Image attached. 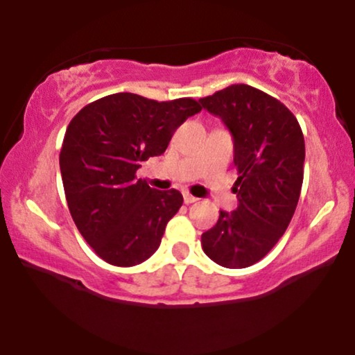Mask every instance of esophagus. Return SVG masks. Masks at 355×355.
Returning a JSON list of instances; mask_svg holds the SVG:
<instances>
[{"label": "esophagus", "mask_w": 355, "mask_h": 355, "mask_svg": "<svg viewBox=\"0 0 355 355\" xmlns=\"http://www.w3.org/2000/svg\"><path fill=\"white\" fill-rule=\"evenodd\" d=\"M183 200H185L187 205H189V203L197 202V197H193V195H190L189 191H185V193H183Z\"/></svg>", "instance_id": "1"}]
</instances>
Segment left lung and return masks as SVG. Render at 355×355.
<instances>
[{"mask_svg": "<svg viewBox=\"0 0 355 355\" xmlns=\"http://www.w3.org/2000/svg\"><path fill=\"white\" fill-rule=\"evenodd\" d=\"M198 101L230 130L239 172L237 209L220 211L202 234V248L222 267H250L274 248L294 217L304 180L302 130L284 103L250 85H230Z\"/></svg>", "mask_w": 355, "mask_h": 355, "instance_id": "obj_1", "label": "left lung"}]
</instances>
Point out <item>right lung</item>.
<instances>
[{"mask_svg":"<svg viewBox=\"0 0 355 355\" xmlns=\"http://www.w3.org/2000/svg\"><path fill=\"white\" fill-rule=\"evenodd\" d=\"M200 110L193 98L115 93L73 116L60 152L64 195L80 234L105 262L132 267L160 247L183 197L175 189H150L135 173L141 162L164 153L175 130Z\"/></svg>","mask_w":355,"mask_h":355,"instance_id":"1","label":"right lung"}]
</instances>
